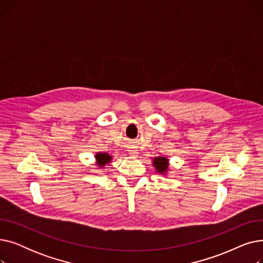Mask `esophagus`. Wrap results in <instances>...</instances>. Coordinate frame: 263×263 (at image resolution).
I'll return each mask as SVG.
<instances>
[{"label":"esophagus","mask_w":263,"mask_h":263,"mask_svg":"<svg viewBox=\"0 0 263 263\" xmlns=\"http://www.w3.org/2000/svg\"><path fill=\"white\" fill-rule=\"evenodd\" d=\"M128 151H129V155H131V156H133V157H136L137 155H139V150H137V149L134 148V147H130Z\"/></svg>","instance_id":"obj_1"}]
</instances>
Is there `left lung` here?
Segmentation results:
<instances>
[{
	"mask_svg": "<svg viewBox=\"0 0 263 263\" xmlns=\"http://www.w3.org/2000/svg\"><path fill=\"white\" fill-rule=\"evenodd\" d=\"M154 166L156 167V171L161 174L165 175L168 172V166H170V160L166 157H157L153 161Z\"/></svg>",
	"mask_w": 263,
	"mask_h": 263,
	"instance_id": "8db88e82",
	"label": "left lung"
}]
</instances>
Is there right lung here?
<instances>
[{
	"mask_svg": "<svg viewBox=\"0 0 263 263\" xmlns=\"http://www.w3.org/2000/svg\"><path fill=\"white\" fill-rule=\"evenodd\" d=\"M95 159H96V164L98 165V167L103 168L106 164L110 163L112 161V156L106 154V153H97L95 155Z\"/></svg>",
	"mask_w": 263,
	"mask_h": 263,
	"instance_id": "1",
	"label": "right lung"
}]
</instances>
